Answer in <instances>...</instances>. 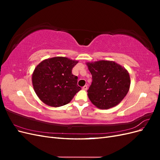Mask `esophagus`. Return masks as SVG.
I'll return each mask as SVG.
<instances>
[{
  "label": "esophagus",
  "instance_id": "1",
  "mask_svg": "<svg viewBox=\"0 0 160 160\" xmlns=\"http://www.w3.org/2000/svg\"><path fill=\"white\" fill-rule=\"evenodd\" d=\"M88 85H85V86H83V88H82V89L86 91L87 89H88Z\"/></svg>",
  "mask_w": 160,
  "mask_h": 160
}]
</instances>
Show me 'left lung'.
I'll list each match as a JSON object with an SVG mask.
<instances>
[{"instance_id":"obj_1","label":"left lung","mask_w":160,"mask_h":160,"mask_svg":"<svg viewBox=\"0 0 160 160\" xmlns=\"http://www.w3.org/2000/svg\"><path fill=\"white\" fill-rule=\"evenodd\" d=\"M92 75L88 98L95 107L108 109L118 105L128 93L130 77L123 67L113 61L88 62Z\"/></svg>"}]
</instances>
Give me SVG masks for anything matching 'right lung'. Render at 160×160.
Wrapping results in <instances>:
<instances>
[{
  "mask_svg": "<svg viewBox=\"0 0 160 160\" xmlns=\"http://www.w3.org/2000/svg\"><path fill=\"white\" fill-rule=\"evenodd\" d=\"M78 61L55 57L41 61L34 70L32 83L38 98L45 104L58 108L69 103L81 88L72 69Z\"/></svg>",
  "mask_w": 160,
  "mask_h": 160,
  "instance_id": "right-lung-1",
  "label": "right lung"
}]
</instances>
